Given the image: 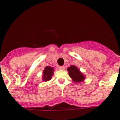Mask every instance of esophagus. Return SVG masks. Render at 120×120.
I'll use <instances>...</instances> for the list:
<instances>
[{"label":"esophagus","instance_id":"1","mask_svg":"<svg viewBox=\"0 0 120 120\" xmlns=\"http://www.w3.org/2000/svg\"><path fill=\"white\" fill-rule=\"evenodd\" d=\"M59 68L60 70H64V68H65V67H64V66H59Z\"/></svg>","mask_w":120,"mask_h":120}]
</instances>
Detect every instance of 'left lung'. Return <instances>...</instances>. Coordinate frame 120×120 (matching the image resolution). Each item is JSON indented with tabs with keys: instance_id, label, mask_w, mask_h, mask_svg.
<instances>
[{
	"instance_id": "1",
	"label": "left lung",
	"mask_w": 120,
	"mask_h": 120,
	"mask_svg": "<svg viewBox=\"0 0 120 120\" xmlns=\"http://www.w3.org/2000/svg\"><path fill=\"white\" fill-rule=\"evenodd\" d=\"M69 76L72 78L75 82H80L83 81L85 77L80 72L79 70L75 65H71L67 68Z\"/></svg>"
}]
</instances>
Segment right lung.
Returning <instances> with one entry per match:
<instances>
[{
	"mask_svg": "<svg viewBox=\"0 0 120 120\" xmlns=\"http://www.w3.org/2000/svg\"><path fill=\"white\" fill-rule=\"evenodd\" d=\"M53 75V68L51 67H46L43 71V80L48 81L52 79Z\"/></svg>",
	"mask_w": 120,
	"mask_h": 120,
	"instance_id": "right-lung-1",
	"label": "right lung"
}]
</instances>
